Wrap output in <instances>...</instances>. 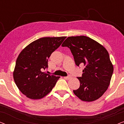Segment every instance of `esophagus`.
Returning a JSON list of instances; mask_svg holds the SVG:
<instances>
[{
  "label": "esophagus",
  "instance_id": "obj_1",
  "mask_svg": "<svg viewBox=\"0 0 124 124\" xmlns=\"http://www.w3.org/2000/svg\"><path fill=\"white\" fill-rule=\"evenodd\" d=\"M71 76H70V75H69V76H67V77H64V78L65 79H70V78H71Z\"/></svg>",
  "mask_w": 124,
  "mask_h": 124
}]
</instances>
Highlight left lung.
<instances>
[{
  "label": "left lung",
  "mask_w": 124,
  "mask_h": 124,
  "mask_svg": "<svg viewBox=\"0 0 124 124\" xmlns=\"http://www.w3.org/2000/svg\"><path fill=\"white\" fill-rule=\"evenodd\" d=\"M62 46L70 49L76 65L85 67L82 76L77 77L80 86L73 90L74 94L83 101L99 99L107 90L113 72L107 51L95 40L84 35L68 37Z\"/></svg>",
  "instance_id": "8db88e82"
}]
</instances>
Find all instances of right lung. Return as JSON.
Listing matches in <instances>:
<instances>
[{
  "mask_svg": "<svg viewBox=\"0 0 124 124\" xmlns=\"http://www.w3.org/2000/svg\"><path fill=\"white\" fill-rule=\"evenodd\" d=\"M66 37H45L31 42L18 55L13 72L15 84L30 99H39L52 90L60 77L43 72L48 59Z\"/></svg>",
  "mask_w": 124,
  "mask_h": 124,
  "instance_id": "add662e5",
  "label": "right lung"
}]
</instances>
